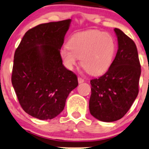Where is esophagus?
I'll return each instance as SVG.
<instances>
[{
	"mask_svg": "<svg viewBox=\"0 0 149 149\" xmlns=\"http://www.w3.org/2000/svg\"><path fill=\"white\" fill-rule=\"evenodd\" d=\"M78 81H79V84H81V83H83V82H84V80L82 79V78L79 77L78 78Z\"/></svg>",
	"mask_w": 149,
	"mask_h": 149,
	"instance_id": "esophagus-1",
	"label": "esophagus"
}]
</instances>
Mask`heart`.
Here are the masks:
<instances>
[{"label":"heart","mask_w":149,"mask_h":149,"mask_svg":"<svg viewBox=\"0 0 149 149\" xmlns=\"http://www.w3.org/2000/svg\"><path fill=\"white\" fill-rule=\"evenodd\" d=\"M115 51V40L111 34L90 29L73 34L68 47L61 49L60 55L68 69H73L80 58L81 65L86 71L97 76L109 69Z\"/></svg>","instance_id":"obj_1"}]
</instances>
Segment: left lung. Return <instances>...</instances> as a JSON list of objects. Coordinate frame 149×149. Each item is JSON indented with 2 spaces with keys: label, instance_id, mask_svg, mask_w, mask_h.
Returning a JSON list of instances; mask_svg holds the SVG:
<instances>
[{
  "label": "left lung",
  "instance_id": "1",
  "mask_svg": "<svg viewBox=\"0 0 149 149\" xmlns=\"http://www.w3.org/2000/svg\"><path fill=\"white\" fill-rule=\"evenodd\" d=\"M114 31L118 42L115 60L103 76L90 81V113L107 123L121 119L129 110L139 94L141 73L135 42L119 29Z\"/></svg>",
  "mask_w": 149,
  "mask_h": 149
}]
</instances>
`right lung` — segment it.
Wrapping results in <instances>:
<instances>
[{"label":"right lung","instance_id":"right-lung-1","mask_svg":"<svg viewBox=\"0 0 149 149\" xmlns=\"http://www.w3.org/2000/svg\"><path fill=\"white\" fill-rule=\"evenodd\" d=\"M70 22H49L28 30L15 51L12 85L22 109L37 119L58 116L79 84L60 55Z\"/></svg>","mask_w":149,"mask_h":149}]
</instances>
